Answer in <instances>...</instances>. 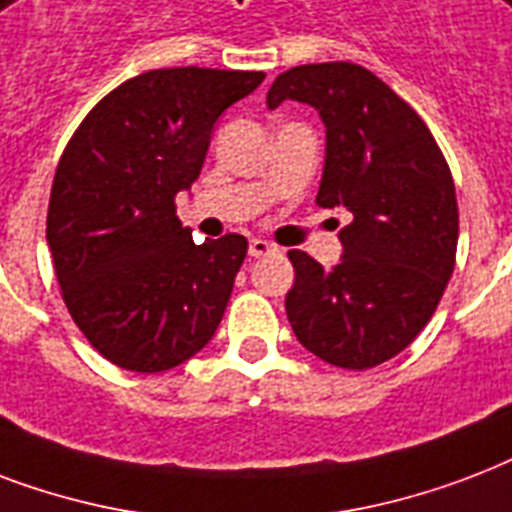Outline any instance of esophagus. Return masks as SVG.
Here are the masks:
<instances>
[{
    "label": "esophagus",
    "instance_id": "obj_1",
    "mask_svg": "<svg viewBox=\"0 0 512 512\" xmlns=\"http://www.w3.org/2000/svg\"><path fill=\"white\" fill-rule=\"evenodd\" d=\"M272 251H275V245L267 243V240H261V237H253L251 243H248V253L256 256V259H259V256H267V253Z\"/></svg>",
    "mask_w": 512,
    "mask_h": 512
}]
</instances>
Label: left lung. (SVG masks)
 I'll list each match as a JSON object with an SVG mask.
<instances>
[{
  "mask_svg": "<svg viewBox=\"0 0 512 512\" xmlns=\"http://www.w3.org/2000/svg\"><path fill=\"white\" fill-rule=\"evenodd\" d=\"M310 104L326 125L320 208L350 211L342 261L288 251L293 334L331 366L366 371L417 339L454 272L451 170L411 106L358 63H307L272 82L267 106Z\"/></svg>",
  "mask_w": 512,
  "mask_h": 512,
  "instance_id": "1",
  "label": "left lung"
}]
</instances>
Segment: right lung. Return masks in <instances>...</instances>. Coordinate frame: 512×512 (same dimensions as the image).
<instances>
[{
  "instance_id": "add662e5",
  "label": "right lung",
  "mask_w": 512,
  "mask_h": 512,
  "mask_svg": "<svg viewBox=\"0 0 512 512\" xmlns=\"http://www.w3.org/2000/svg\"><path fill=\"white\" fill-rule=\"evenodd\" d=\"M261 82V71H146L101 98L63 149L47 245L71 318L114 366L168 371L216 334L248 240L197 245L176 194L200 176L221 112Z\"/></svg>"
}]
</instances>
